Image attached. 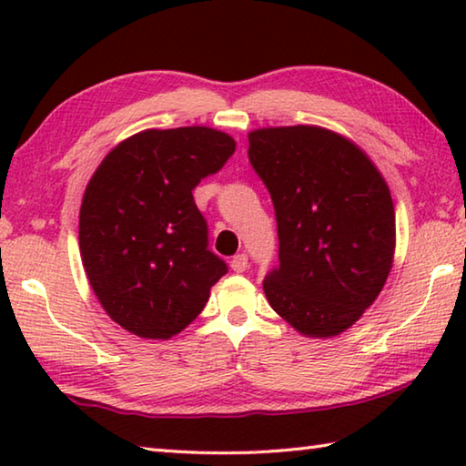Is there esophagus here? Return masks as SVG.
<instances>
[{
    "mask_svg": "<svg viewBox=\"0 0 466 466\" xmlns=\"http://www.w3.org/2000/svg\"><path fill=\"white\" fill-rule=\"evenodd\" d=\"M230 267H232V271H236V273H242V271H247V267H248V257L244 255V252H240V255L232 257Z\"/></svg>",
    "mask_w": 466,
    "mask_h": 466,
    "instance_id": "1",
    "label": "esophagus"
}]
</instances>
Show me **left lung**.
Instances as JSON below:
<instances>
[{
	"instance_id": "8db88e82",
	"label": "left lung",
	"mask_w": 466,
	"mask_h": 466,
	"mask_svg": "<svg viewBox=\"0 0 466 466\" xmlns=\"http://www.w3.org/2000/svg\"><path fill=\"white\" fill-rule=\"evenodd\" d=\"M248 160L278 219L279 267L263 281L271 309L306 337L341 335L392 269L389 185L364 149L319 125L250 131Z\"/></svg>"
}]
</instances>
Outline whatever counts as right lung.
Returning <instances> with one entry per match:
<instances>
[{
  "label": "right lung",
  "instance_id": "obj_1",
  "mask_svg": "<svg viewBox=\"0 0 466 466\" xmlns=\"http://www.w3.org/2000/svg\"><path fill=\"white\" fill-rule=\"evenodd\" d=\"M234 149V137L203 125L146 129L94 170L80 208V255L100 306L129 333L178 335L226 275L208 248L193 188Z\"/></svg>",
  "mask_w": 466,
  "mask_h": 466
}]
</instances>
